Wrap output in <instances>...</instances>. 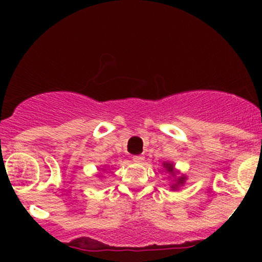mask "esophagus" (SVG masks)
I'll return each instance as SVG.
<instances>
[{
	"instance_id": "1",
	"label": "esophagus",
	"mask_w": 262,
	"mask_h": 262,
	"mask_svg": "<svg viewBox=\"0 0 262 262\" xmlns=\"http://www.w3.org/2000/svg\"><path fill=\"white\" fill-rule=\"evenodd\" d=\"M133 161L137 163H141L144 161V157L143 156H133Z\"/></svg>"
}]
</instances>
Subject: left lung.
Masks as SVG:
<instances>
[{
  "label": "left lung",
  "instance_id": "8db88e82",
  "mask_svg": "<svg viewBox=\"0 0 262 262\" xmlns=\"http://www.w3.org/2000/svg\"><path fill=\"white\" fill-rule=\"evenodd\" d=\"M162 167H163V172H167L168 178H172L173 180L171 182V190L172 191H176V190L180 189L181 186H184L185 182H186L187 178L185 175H180V176H176L179 173V171H176L175 168V165H173V162H168V161H165V162L162 163Z\"/></svg>",
  "mask_w": 262,
  "mask_h": 262
}]
</instances>
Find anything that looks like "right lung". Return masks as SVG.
I'll return each mask as SVG.
<instances>
[{
	"instance_id": "1",
	"label": "right lung",
	"mask_w": 262,
	"mask_h": 262,
	"mask_svg": "<svg viewBox=\"0 0 262 262\" xmlns=\"http://www.w3.org/2000/svg\"><path fill=\"white\" fill-rule=\"evenodd\" d=\"M102 171H105V170H104V168H102Z\"/></svg>"
}]
</instances>
